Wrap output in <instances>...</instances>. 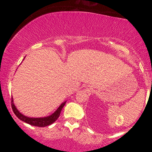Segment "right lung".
Here are the masks:
<instances>
[{
  "label": "right lung",
  "mask_w": 152,
  "mask_h": 152,
  "mask_svg": "<svg viewBox=\"0 0 152 152\" xmlns=\"http://www.w3.org/2000/svg\"><path fill=\"white\" fill-rule=\"evenodd\" d=\"M11 103H12V104L11 105H12V110H13L14 113H15V115H16L20 120L30 124V125L35 126H39V127L47 126L50 125V124H53V122L56 121L58 119V118L59 117V115H60L61 111H62V108H63V107L65 104V102L62 103V104L59 106V108L56 110V111L54 113H53L51 115L48 116V117L37 118H34L26 117V116L21 114V113L17 110V108L15 107V104H13L12 98V102H11Z\"/></svg>",
  "instance_id": "add662e5"
}]
</instances>
